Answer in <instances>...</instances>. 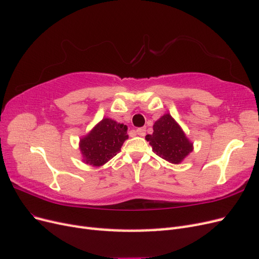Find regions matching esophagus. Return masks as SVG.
Here are the masks:
<instances>
[{
    "label": "esophagus",
    "mask_w": 259,
    "mask_h": 259,
    "mask_svg": "<svg viewBox=\"0 0 259 259\" xmlns=\"http://www.w3.org/2000/svg\"><path fill=\"white\" fill-rule=\"evenodd\" d=\"M136 133H137V135L143 137V136L146 135V128L145 127H139V128L136 130Z\"/></svg>",
    "instance_id": "esophagus-1"
}]
</instances>
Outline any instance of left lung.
<instances>
[{
    "label": "left lung",
    "mask_w": 259,
    "mask_h": 259,
    "mask_svg": "<svg viewBox=\"0 0 259 259\" xmlns=\"http://www.w3.org/2000/svg\"><path fill=\"white\" fill-rule=\"evenodd\" d=\"M146 139L156 155L174 164L182 162L192 151V144L170 114L160 117L153 125V133Z\"/></svg>",
    "instance_id": "8db88e82"
}]
</instances>
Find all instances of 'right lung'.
<instances>
[{
	"mask_svg": "<svg viewBox=\"0 0 259 259\" xmlns=\"http://www.w3.org/2000/svg\"><path fill=\"white\" fill-rule=\"evenodd\" d=\"M128 138L127 126L111 119H103L90 134L80 142L84 162L101 166L121 151L123 143Z\"/></svg>",
	"mask_w": 259,
	"mask_h": 259,
	"instance_id": "1",
	"label": "right lung"
}]
</instances>
